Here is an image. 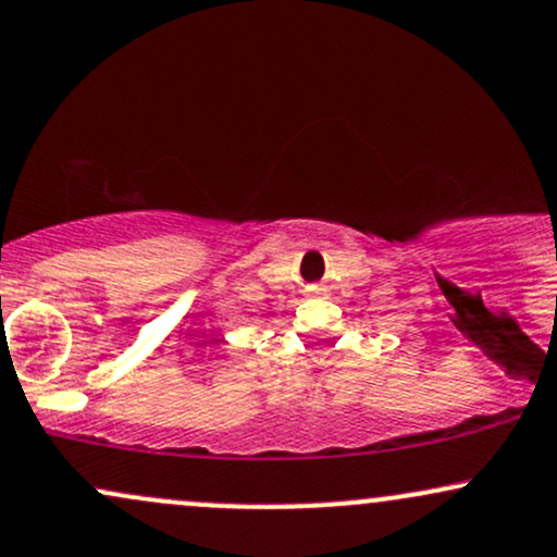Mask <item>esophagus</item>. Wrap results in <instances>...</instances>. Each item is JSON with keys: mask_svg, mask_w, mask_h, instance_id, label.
<instances>
[{"mask_svg": "<svg viewBox=\"0 0 557 557\" xmlns=\"http://www.w3.org/2000/svg\"><path fill=\"white\" fill-rule=\"evenodd\" d=\"M311 293H322V287H311Z\"/></svg>", "mask_w": 557, "mask_h": 557, "instance_id": "esophagus-1", "label": "esophagus"}]
</instances>
